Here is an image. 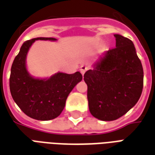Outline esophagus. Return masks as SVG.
<instances>
[{"instance_id": "34e87169", "label": "esophagus", "mask_w": 155, "mask_h": 155, "mask_svg": "<svg viewBox=\"0 0 155 155\" xmlns=\"http://www.w3.org/2000/svg\"><path fill=\"white\" fill-rule=\"evenodd\" d=\"M88 70L87 66H85V65H81V67H80V71H81V73L82 74H84L85 73V71Z\"/></svg>"}]
</instances>
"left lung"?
Masks as SVG:
<instances>
[{
	"label": "left lung",
	"instance_id": "obj_1",
	"mask_svg": "<svg viewBox=\"0 0 155 155\" xmlns=\"http://www.w3.org/2000/svg\"><path fill=\"white\" fill-rule=\"evenodd\" d=\"M115 48L101 55L85 72L91 114L98 120L112 121L135 105L143 90V71L134 45L114 34Z\"/></svg>",
	"mask_w": 155,
	"mask_h": 155
}]
</instances>
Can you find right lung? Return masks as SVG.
<instances>
[{
    "label": "right lung",
    "mask_w": 155,
    "mask_h": 155,
    "mask_svg": "<svg viewBox=\"0 0 155 155\" xmlns=\"http://www.w3.org/2000/svg\"><path fill=\"white\" fill-rule=\"evenodd\" d=\"M57 41L37 37L26 41L13 61L10 76V91L16 104L26 115L37 120H51L61 114L68 95L82 81V74L57 72L51 77L35 78L26 67L27 54L35 41Z\"/></svg>",
    "instance_id": "add662e5"
}]
</instances>
